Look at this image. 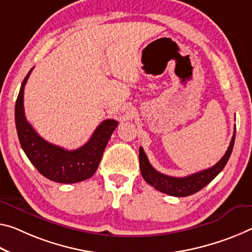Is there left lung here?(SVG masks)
Wrapping results in <instances>:
<instances>
[{"label": "left lung", "mask_w": 252, "mask_h": 252, "mask_svg": "<svg viewBox=\"0 0 252 252\" xmlns=\"http://www.w3.org/2000/svg\"><path fill=\"white\" fill-rule=\"evenodd\" d=\"M235 139V129L233 137L231 139L230 146L227 148L225 155L223 156L218 163L211 168L198 171V173L191 174L186 177H171L168 175H163L159 171L156 170L153 166L150 165L148 160L147 155L143 151L142 147L139 148V161H140V170L141 175L145 181L149 185L154 186L156 189L162 193L171 195L176 197H184L193 195L201 190L203 187H205L207 184L211 183L213 179L221 173L222 169L224 168L227 160H229L231 153H232L233 145Z\"/></svg>", "instance_id": "left-lung-1"}]
</instances>
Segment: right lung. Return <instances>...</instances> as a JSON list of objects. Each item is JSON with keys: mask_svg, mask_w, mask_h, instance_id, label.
Masks as SVG:
<instances>
[{"mask_svg": "<svg viewBox=\"0 0 252 252\" xmlns=\"http://www.w3.org/2000/svg\"><path fill=\"white\" fill-rule=\"evenodd\" d=\"M32 69L23 79L15 102V126L20 145L39 173L50 181L73 184L91 178L97 169L111 134L118 126V121L104 120L90 140L76 150H66L46 141L35 132L25 115L23 92Z\"/></svg>", "mask_w": 252, "mask_h": 252, "instance_id": "add662e5", "label": "right lung"}]
</instances>
